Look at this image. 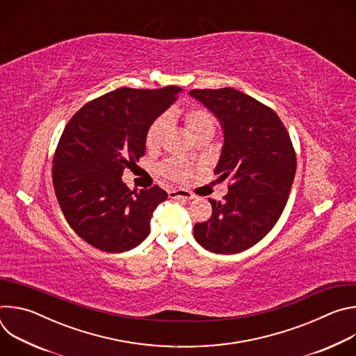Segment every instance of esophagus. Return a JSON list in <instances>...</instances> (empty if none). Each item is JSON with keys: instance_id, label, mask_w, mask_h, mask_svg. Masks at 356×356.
<instances>
[{"instance_id": "34e87169", "label": "esophagus", "mask_w": 356, "mask_h": 356, "mask_svg": "<svg viewBox=\"0 0 356 356\" xmlns=\"http://www.w3.org/2000/svg\"><path fill=\"white\" fill-rule=\"evenodd\" d=\"M169 197L172 198H184V200H193L195 195L184 188H179V190H170L169 191Z\"/></svg>"}]
</instances>
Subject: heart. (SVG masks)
Returning <instances> with one entry per match:
<instances>
[{
  "label": "heart",
  "mask_w": 356,
  "mask_h": 356,
  "mask_svg": "<svg viewBox=\"0 0 356 356\" xmlns=\"http://www.w3.org/2000/svg\"><path fill=\"white\" fill-rule=\"evenodd\" d=\"M180 115L183 117L187 131L191 134V136L194 139L202 134L214 132V118L211 117V114L207 110L193 107V108H188L187 111H184L183 114L177 110H172L168 115L158 117L154 122L149 125L146 135H145L146 147L147 149L159 147L168 129H169V120H173ZM162 173L172 180H184L186 177H188L190 169L181 161L170 159L162 165Z\"/></svg>",
  "instance_id": "heart-1"
}]
</instances>
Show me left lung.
I'll list each match as a JSON object with an SVG mask.
<instances>
[{"label": "left lung", "instance_id": "obj_1", "mask_svg": "<svg viewBox=\"0 0 356 356\" xmlns=\"http://www.w3.org/2000/svg\"><path fill=\"white\" fill-rule=\"evenodd\" d=\"M220 121L224 143L214 169L231 177L224 201L209 198L210 220L194 225L195 241L210 252L234 255L258 243L275 227L296 175V152L277 114L235 88L191 90Z\"/></svg>", "mask_w": 356, "mask_h": 356}]
</instances>
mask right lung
I'll list each match as a JSON object with an SVG mask.
<instances>
[{"mask_svg":"<svg viewBox=\"0 0 356 356\" xmlns=\"http://www.w3.org/2000/svg\"><path fill=\"white\" fill-rule=\"evenodd\" d=\"M180 91L121 87L90 101L67 122L54 158V187L69 225L94 248L121 253L149 235L168 193L159 186L129 190L121 177L145 155L149 125Z\"/></svg>","mask_w":356,"mask_h":356,"instance_id":"add662e5","label":"right lung"}]
</instances>
